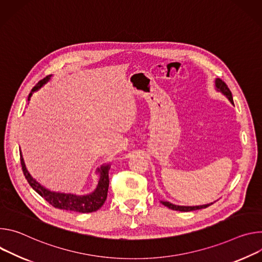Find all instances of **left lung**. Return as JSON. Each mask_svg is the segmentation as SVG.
Masks as SVG:
<instances>
[{
  "mask_svg": "<svg viewBox=\"0 0 262 262\" xmlns=\"http://www.w3.org/2000/svg\"><path fill=\"white\" fill-rule=\"evenodd\" d=\"M215 89H216L217 92H221L224 96H226V97L228 98V100H229L232 104H233V98H232V94H231L230 90L228 89L227 84H226L223 80H221V79H219V78L215 79ZM161 203H162V204H163L164 206H166V207L169 208V209L178 210V211H184V212H186V211H192V210H199V209H203V208H207L208 206H210V205L213 204V203H209V204L199 205V206H179V205L171 204V203L166 202V201H161Z\"/></svg>",
  "mask_w": 262,
  "mask_h": 262,
  "instance_id": "obj_1",
  "label": "left lung"
}]
</instances>
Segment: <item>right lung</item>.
Masks as SVG:
<instances>
[{"label":"right lung","instance_id":"add662e5","mask_svg":"<svg viewBox=\"0 0 262 262\" xmlns=\"http://www.w3.org/2000/svg\"><path fill=\"white\" fill-rule=\"evenodd\" d=\"M50 79H51V75L47 76L46 78L40 80L33 87L31 93L29 94L28 101H30L33 93L38 91L40 87L43 86ZM20 164H21V169H23V172L25 175V178L27 179L28 183L30 184V186L40 196H42L55 208L76 211V212H81V213H90V212H94V211H97L98 209H100L106 201L108 186H109L108 172L110 169V164H103L100 168L97 169V172L100 175V179H99L97 188L93 192H91L89 194H84V195L51 191V190L47 189L46 187H43L35 179H33L32 176L27 170L21 153H20Z\"/></svg>","mask_w":262,"mask_h":262}]
</instances>
